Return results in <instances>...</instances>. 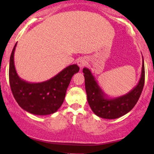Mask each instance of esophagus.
Wrapping results in <instances>:
<instances>
[{"label":"esophagus","instance_id":"1","mask_svg":"<svg viewBox=\"0 0 154 154\" xmlns=\"http://www.w3.org/2000/svg\"><path fill=\"white\" fill-rule=\"evenodd\" d=\"M86 63H87V61H86L85 58H80V59H79L78 61H77V64H78V66L80 67V68H82L83 66H85Z\"/></svg>","mask_w":154,"mask_h":154}]
</instances>
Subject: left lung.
I'll return each instance as SVG.
<instances>
[{
  "label": "left lung",
  "mask_w": 154,
  "mask_h": 154,
  "mask_svg": "<svg viewBox=\"0 0 154 154\" xmlns=\"http://www.w3.org/2000/svg\"><path fill=\"white\" fill-rule=\"evenodd\" d=\"M88 103L95 114L103 119H114L130 111L137 103L145 82V67L143 58L141 76L138 84L127 94L116 98H108L88 68L82 70Z\"/></svg>",
  "instance_id": "1"
}]
</instances>
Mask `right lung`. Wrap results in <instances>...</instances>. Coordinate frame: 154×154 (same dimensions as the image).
Instances as JSON below:
<instances>
[{
  "mask_svg": "<svg viewBox=\"0 0 154 154\" xmlns=\"http://www.w3.org/2000/svg\"><path fill=\"white\" fill-rule=\"evenodd\" d=\"M17 44L12 50L9 62V83L15 100L19 106L30 114H54L62 105L67 88L72 76L79 72V66L70 65L45 82H28L21 79L16 71L14 56Z\"/></svg>",
  "mask_w": 154,
  "mask_h": 154,
  "instance_id": "add662e5",
  "label": "right lung"
}]
</instances>
